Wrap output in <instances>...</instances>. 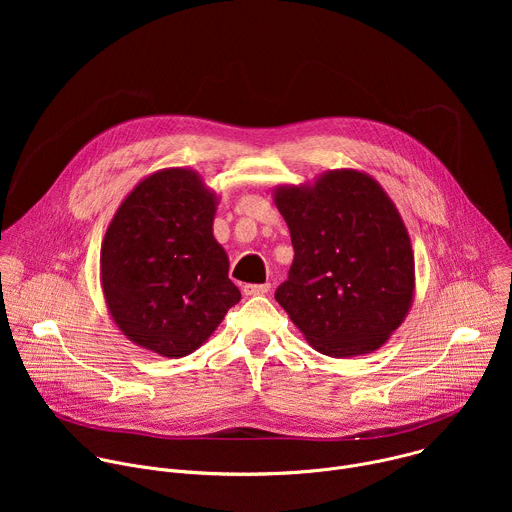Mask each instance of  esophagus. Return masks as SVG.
I'll return each mask as SVG.
<instances>
[{"label":"esophagus","mask_w":512,"mask_h":512,"mask_svg":"<svg viewBox=\"0 0 512 512\" xmlns=\"http://www.w3.org/2000/svg\"><path fill=\"white\" fill-rule=\"evenodd\" d=\"M269 283H261V285H253V283H247L243 285V294L245 296H265L269 291Z\"/></svg>","instance_id":"esophagus-1"}]
</instances>
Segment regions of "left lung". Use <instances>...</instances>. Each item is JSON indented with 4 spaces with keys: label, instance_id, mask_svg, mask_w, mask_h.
<instances>
[{
    "label": "left lung",
    "instance_id": "obj_1",
    "mask_svg": "<svg viewBox=\"0 0 512 512\" xmlns=\"http://www.w3.org/2000/svg\"><path fill=\"white\" fill-rule=\"evenodd\" d=\"M273 202L296 251L275 291L277 304L320 354L379 350L415 296L413 247L395 202L371 174L354 168L279 184Z\"/></svg>",
    "mask_w": 512,
    "mask_h": 512
}]
</instances>
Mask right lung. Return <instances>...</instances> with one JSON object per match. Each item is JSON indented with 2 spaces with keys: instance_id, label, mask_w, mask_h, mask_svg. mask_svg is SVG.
Segmentation results:
<instances>
[{
  "instance_id": "add662e5",
  "label": "right lung",
  "mask_w": 512,
  "mask_h": 512,
  "mask_svg": "<svg viewBox=\"0 0 512 512\" xmlns=\"http://www.w3.org/2000/svg\"><path fill=\"white\" fill-rule=\"evenodd\" d=\"M218 196L190 168H164L121 200L101 243V289L113 324L168 358L200 348L241 300L212 235Z\"/></svg>"
}]
</instances>
